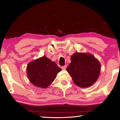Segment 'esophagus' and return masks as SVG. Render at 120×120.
Returning <instances> with one entry per match:
<instances>
[{
    "instance_id": "esophagus-1",
    "label": "esophagus",
    "mask_w": 120,
    "mask_h": 120,
    "mask_svg": "<svg viewBox=\"0 0 120 120\" xmlns=\"http://www.w3.org/2000/svg\"><path fill=\"white\" fill-rule=\"evenodd\" d=\"M67 67L66 65H65V66H62L61 68H62V69H63V70H66Z\"/></svg>"
}]
</instances>
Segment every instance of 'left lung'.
<instances>
[{"label":"left lung","mask_w":120,"mask_h":120,"mask_svg":"<svg viewBox=\"0 0 120 120\" xmlns=\"http://www.w3.org/2000/svg\"><path fill=\"white\" fill-rule=\"evenodd\" d=\"M67 71L75 84L86 88L96 82L101 71V64L91 54L75 53L71 57V63Z\"/></svg>","instance_id":"1"}]
</instances>
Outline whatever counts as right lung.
Returning a JSON list of instances; mask_svg holds the SVG:
<instances>
[{
  "label": "right lung",
  "instance_id": "obj_1",
  "mask_svg": "<svg viewBox=\"0 0 120 120\" xmlns=\"http://www.w3.org/2000/svg\"><path fill=\"white\" fill-rule=\"evenodd\" d=\"M60 71L61 69L55 62L43 56L29 63L26 71L32 84L46 88L53 82Z\"/></svg>",
  "mask_w": 120,
  "mask_h": 120
}]
</instances>
